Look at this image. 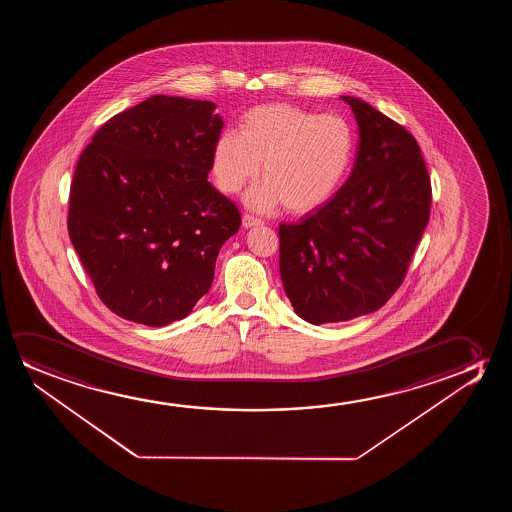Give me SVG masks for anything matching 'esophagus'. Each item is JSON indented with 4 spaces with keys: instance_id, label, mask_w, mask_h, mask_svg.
<instances>
[{
    "instance_id": "34e87169",
    "label": "esophagus",
    "mask_w": 512,
    "mask_h": 512,
    "mask_svg": "<svg viewBox=\"0 0 512 512\" xmlns=\"http://www.w3.org/2000/svg\"><path fill=\"white\" fill-rule=\"evenodd\" d=\"M257 225H262V220L252 217V215H245L243 217V227L245 229H252V227H257Z\"/></svg>"
}]
</instances>
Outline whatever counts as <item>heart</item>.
I'll return each mask as SVG.
<instances>
[{
    "label": "heart",
    "instance_id": "1",
    "mask_svg": "<svg viewBox=\"0 0 512 512\" xmlns=\"http://www.w3.org/2000/svg\"><path fill=\"white\" fill-rule=\"evenodd\" d=\"M355 134L341 115H318L301 106H255L211 148L218 189L238 194L260 173L264 182L245 196L250 210L267 213L285 204L292 213L315 211L336 194L350 169Z\"/></svg>",
    "mask_w": 512,
    "mask_h": 512
}]
</instances>
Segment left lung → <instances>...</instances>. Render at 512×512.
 Here are the masks:
<instances>
[{
	"label": "left lung",
	"mask_w": 512,
	"mask_h": 512,
	"mask_svg": "<svg viewBox=\"0 0 512 512\" xmlns=\"http://www.w3.org/2000/svg\"><path fill=\"white\" fill-rule=\"evenodd\" d=\"M358 152L336 196L280 225V274L302 320L348 322L385 304L406 276L430 217L421 150L404 127L353 96Z\"/></svg>",
	"instance_id": "left-lung-1"
}]
</instances>
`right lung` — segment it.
Segmentation results:
<instances>
[{"label":"right lung","instance_id":"right-lung-1","mask_svg":"<svg viewBox=\"0 0 512 512\" xmlns=\"http://www.w3.org/2000/svg\"><path fill=\"white\" fill-rule=\"evenodd\" d=\"M215 103L157 94L115 115L78 159L68 231L99 299L164 327L208 294L241 215L210 182Z\"/></svg>","mask_w":512,"mask_h":512}]
</instances>
